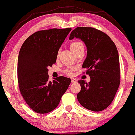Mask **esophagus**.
<instances>
[{
	"mask_svg": "<svg viewBox=\"0 0 135 135\" xmlns=\"http://www.w3.org/2000/svg\"><path fill=\"white\" fill-rule=\"evenodd\" d=\"M71 80L72 82H76V81H77L76 79H74V78H71Z\"/></svg>",
	"mask_w": 135,
	"mask_h": 135,
	"instance_id": "obj_1",
	"label": "esophagus"
}]
</instances>
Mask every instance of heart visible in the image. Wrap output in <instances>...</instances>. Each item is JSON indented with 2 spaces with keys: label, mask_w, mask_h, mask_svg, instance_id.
Here are the masks:
<instances>
[{
  "label": "heart",
  "mask_w": 135,
  "mask_h": 135,
  "mask_svg": "<svg viewBox=\"0 0 135 135\" xmlns=\"http://www.w3.org/2000/svg\"><path fill=\"white\" fill-rule=\"evenodd\" d=\"M82 46H83V45L82 42H73V43L71 44V46H70V49H71V50H75V49L79 48V47ZM65 73L66 74H67V75H70V74H71V71L69 70H67L65 71Z\"/></svg>",
  "instance_id": "1"
}]
</instances>
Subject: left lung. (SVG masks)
<instances>
[{
    "instance_id": "8db88e82",
    "label": "left lung",
    "mask_w": 135,
    "mask_h": 135,
    "mask_svg": "<svg viewBox=\"0 0 135 135\" xmlns=\"http://www.w3.org/2000/svg\"><path fill=\"white\" fill-rule=\"evenodd\" d=\"M80 39L87 49L82 67L90 76L88 83L80 80L79 102L89 110L100 112L113 101L120 83L119 55L117 47L108 35L93 27H78L69 39Z\"/></svg>"
}]
</instances>
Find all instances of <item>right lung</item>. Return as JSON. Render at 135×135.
<instances>
[{"instance_id":"add662e5","label":"right lung","mask_w":135,"mask_h":135,"mask_svg":"<svg viewBox=\"0 0 135 135\" xmlns=\"http://www.w3.org/2000/svg\"><path fill=\"white\" fill-rule=\"evenodd\" d=\"M71 28L36 32L25 40L19 52L18 86L21 95L35 112L46 114L58 106L71 83L64 76L49 80L48 67L56 63L57 53Z\"/></svg>"}]
</instances>
